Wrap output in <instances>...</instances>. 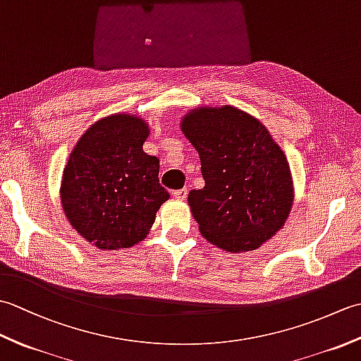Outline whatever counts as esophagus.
<instances>
[{
    "label": "esophagus",
    "instance_id": "34e87169",
    "mask_svg": "<svg viewBox=\"0 0 361 361\" xmlns=\"http://www.w3.org/2000/svg\"><path fill=\"white\" fill-rule=\"evenodd\" d=\"M172 195H173V198H176V200H180V202L186 200V197H188V189H178V190H173Z\"/></svg>",
    "mask_w": 361,
    "mask_h": 361
}]
</instances>
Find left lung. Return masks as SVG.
<instances>
[{"label":"left lung","mask_w":361,"mask_h":361,"mask_svg":"<svg viewBox=\"0 0 361 361\" xmlns=\"http://www.w3.org/2000/svg\"><path fill=\"white\" fill-rule=\"evenodd\" d=\"M180 127L202 161L204 188L188 197L202 235L228 252L257 250L293 208L286 153L262 122L233 105L195 106Z\"/></svg>","instance_id":"obj_1"}]
</instances>
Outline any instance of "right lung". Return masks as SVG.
<instances>
[{"instance_id":"right-lung-1","label":"right lung","mask_w":361,"mask_h":361,"mask_svg":"<svg viewBox=\"0 0 361 361\" xmlns=\"http://www.w3.org/2000/svg\"><path fill=\"white\" fill-rule=\"evenodd\" d=\"M150 127L141 116L114 113L96 121L74 145L60 183L70 225L104 251L132 248L147 237L169 192L159 159L142 150Z\"/></svg>"}]
</instances>
